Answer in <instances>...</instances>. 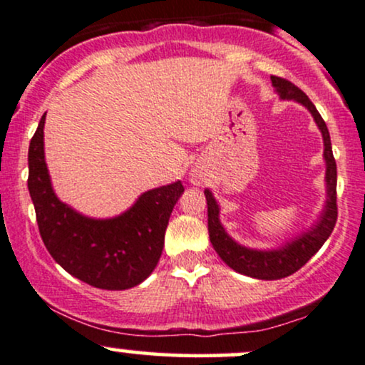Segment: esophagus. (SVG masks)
Wrapping results in <instances>:
<instances>
[{
  "instance_id": "obj_1",
  "label": "esophagus",
  "mask_w": 365,
  "mask_h": 365,
  "mask_svg": "<svg viewBox=\"0 0 365 365\" xmlns=\"http://www.w3.org/2000/svg\"><path fill=\"white\" fill-rule=\"evenodd\" d=\"M205 181V175L201 173L200 169H192L191 170V182L196 184V186H200V184H203Z\"/></svg>"
}]
</instances>
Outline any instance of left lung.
<instances>
[{"instance_id": "obj_1", "label": "left lung", "mask_w": 365, "mask_h": 365, "mask_svg": "<svg viewBox=\"0 0 365 365\" xmlns=\"http://www.w3.org/2000/svg\"><path fill=\"white\" fill-rule=\"evenodd\" d=\"M272 85L282 101H295L309 110L316 124H318L324 143V162H327V201L321 210L318 220L306 232H302L292 241L285 242L277 250H252L237 241H234L220 222V207L215 196L210 190H205V198L208 205V234L213 250L220 256L222 261L241 275L258 278V280H278L285 278L302 268L312 256L321 250L327 239L331 235L333 227L336 224V162L333 157L331 140L327 123L323 121L314 104L301 88L295 87L289 80L272 76Z\"/></svg>"}]
</instances>
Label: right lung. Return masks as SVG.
Listing matches in <instances>:
<instances>
[{
  "label": "right lung",
  "instance_id": "obj_1",
  "mask_svg": "<svg viewBox=\"0 0 365 365\" xmlns=\"http://www.w3.org/2000/svg\"><path fill=\"white\" fill-rule=\"evenodd\" d=\"M46 114L29 147V192L38 232L59 267L85 284L126 290L150 277L164 250V235L182 182L145 191L113 218L81 215L56 196L44 157Z\"/></svg>",
  "mask_w": 365,
  "mask_h": 365
}]
</instances>
